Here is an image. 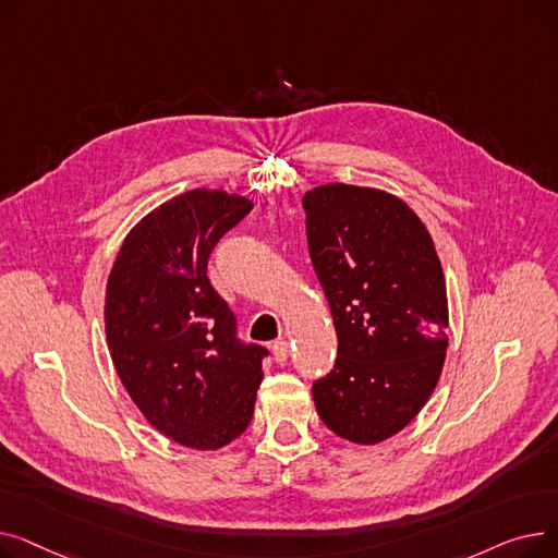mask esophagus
Masks as SVG:
<instances>
[{
	"label": "esophagus",
	"instance_id": "34e87169",
	"mask_svg": "<svg viewBox=\"0 0 558 558\" xmlns=\"http://www.w3.org/2000/svg\"><path fill=\"white\" fill-rule=\"evenodd\" d=\"M271 350H274V360H276L278 364H284L287 357H289V341H284V339L274 341Z\"/></svg>",
	"mask_w": 558,
	"mask_h": 558
}]
</instances>
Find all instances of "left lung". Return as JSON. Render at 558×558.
<instances>
[{"label": "left lung", "mask_w": 558, "mask_h": 558, "mask_svg": "<svg viewBox=\"0 0 558 558\" xmlns=\"http://www.w3.org/2000/svg\"><path fill=\"white\" fill-rule=\"evenodd\" d=\"M303 208L339 339L335 368L312 387L316 412L350 444H383L418 416L444 371L441 262L418 215L385 190L328 183Z\"/></svg>", "instance_id": "1"}]
</instances>
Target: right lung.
Instances as JSON below:
<instances>
[{"mask_svg":"<svg viewBox=\"0 0 558 558\" xmlns=\"http://www.w3.org/2000/svg\"><path fill=\"white\" fill-rule=\"evenodd\" d=\"M253 203L190 190L140 219L106 284V339L144 418L175 444L219 450L251 423L264 377L262 345L238 339V320L208 280V259Z\"/></svg>","mask_w":558,"mask_h":558,"instance_id":"add662e5","label":"right lung"}]
</instances>
